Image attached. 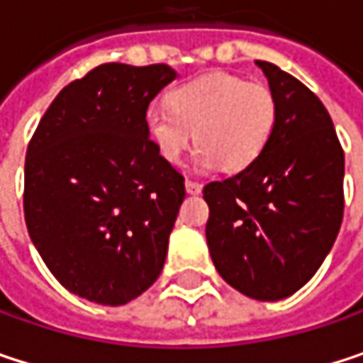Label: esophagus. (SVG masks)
I'll list each match as a JSON object with an SVG mask.
<instances>
[{
	"instance_id": "1",
	"label": "esophagus",
	"mask_w": 363,
	"mask_h": 363,
	"mask_svg": "<svg viewBox=\"0 0 363 363\" xmlns=\"http://www.w3.org/2000/svg\"><path fill=\"white\" fill-rule=\"evenodd\" d=\"M184 189H186L189 195H199V193H201V184H199V182L186 181L184 182Z\"/></svg>"
}]
</instances>
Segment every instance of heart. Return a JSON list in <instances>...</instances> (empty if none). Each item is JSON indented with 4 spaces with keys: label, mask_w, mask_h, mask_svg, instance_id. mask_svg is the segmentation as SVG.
<instances>
[{
    "label": "heart",
    "mask_w": 363,
    "mask_h": 363,
    "mask_svg": "<svg viewBox=\"0 0 363 363\" xmlns=\"http://www.w3.org/2000/svg\"><path fill=\"white\" fill-rule=\"evenodd\" d=\"M277 123V103L269 88L231 73L189 79L168 94L166 105L145 113V132L155 153L181 164L186 149L199 145L197 172H244L267 151Z\"/></svg>",
    "instance_id": "b5f03b06"
}]
</instances>
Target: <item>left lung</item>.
<instances>
[{
    "mask_svg": "<svg viewBox=\"0 0 363 363\" xmlns=\"http://www.w3.org/2000/svg\"><path fill=\"white\" fill-rule=\"evenodd\" d=\"M277 103L271 143L252 168L203 186L206 240L220 277L256 301H281L320 269L342 223L345 153L322 101L256 60Z\"/></svg>",
    "mask_w": 363,
    "mask_h": 363,
    "instance_id": "left-lung-1",
    "label": "left lung"
}]
</instances>
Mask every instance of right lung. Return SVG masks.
Here are the masks:
<instances>
[{"label":"right lung","mask_w":363,"mask_h":363,"mask_svg":"<svg viewBox=\"0 0 363 363\" xmlns=\"http://www.w3.org/2000/svg\"><path fill=\"white\" fill-rule=\"evenodd\" d=\"M168 65L107 62L52 101L27 149L25 220L52 275L99 305H125L162 273L184 179L145 132Z\"/></svg>","instance_id":"add662e5"}]
</instances>
